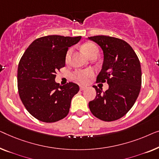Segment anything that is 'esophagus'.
<instances>
[{"label": "esophagus", "instance_id": "1", "mask_svg": "<svg viewBox=\"0 0 159 159\" xmlns=\"http://www.w3.org/2000/svg\"><path fill=\"white\" fill-rule=\"evenodd\" d=\"M87 89L86 86H80V91H84L86 90V89Z\"/></svg>", "mask_w": 159, "mask_h": 159}]
</instances>
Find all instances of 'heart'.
Instances as JSON below:
<instances>
[{
  "label": "heart",
  "instance_id": "1",
  "mask_svg": "<svg viewBox=\"0 0 159 159\" xmlns=\"http://www.w3.org/2000/svg\"><path fill=\"white\" fill-rule=\"evenodd\" d=\"M82 49L85 54H86L88 57L91 56V55L94 54V53H97L98 54V52H99V49H98L97 46L93 43H91V42H87V43L84 44V45L82 46ZM71 52H72V49L70 48L66 52V60H68L69 59ZM93 75V71L92 70H91V69H87V70H75L74 72L73 73L72 76L73 79L78 80V81L82 83V84H86V83L89 81V79H91Z\"/></svg>",
  "mask_w": 159,
  "mask_h": 159
}]
</instances>
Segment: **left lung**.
Returning a JSON list of instances; mask_svg holds the SVG:
<instances>
[{
    "label": "left lung",
    "mask_w": 159,
    "mask_h": 159,
    "mask_svg": "<svg viewBox=\"0 0 159 159\" xmlns=\"http://www.w3.org/2000/svg\"><path fill=\"white\" fill-rule=\"evenodd\" d=\"M89 39L99 44L104 52L97 83L109 84L104 92L93 86L97 96L89 102V109L99 120L115 121L128 112L139 95L142 83L140 60L131 46L121 39L104 35Z\"/></svg>",
    "instance_id": "obj_1"
}]
</instances>
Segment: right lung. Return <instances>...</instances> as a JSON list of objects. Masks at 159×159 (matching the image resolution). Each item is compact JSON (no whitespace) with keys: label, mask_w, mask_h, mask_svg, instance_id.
I'll use <instances>...</instances> for the list:
<instances>
[{"label":"right lung","mask_w":159,"mask_h":159,"mask_svg":"<svg viewBox=\"0 0 159 159\" xmlns=\"http://www.w3.org/2000/svg\"><path fill=\"white\" fill-rule=\"evenodd\" d=\"M81 37L49 35L35 39L20 60L17 72L18 91L29 112L39 121L55 122L69 112L71 99L79 86L73 82L60 86L56 72L65 67L68 48Z\"/></svg>","instance_id":"add662e5"}]
</instances>
